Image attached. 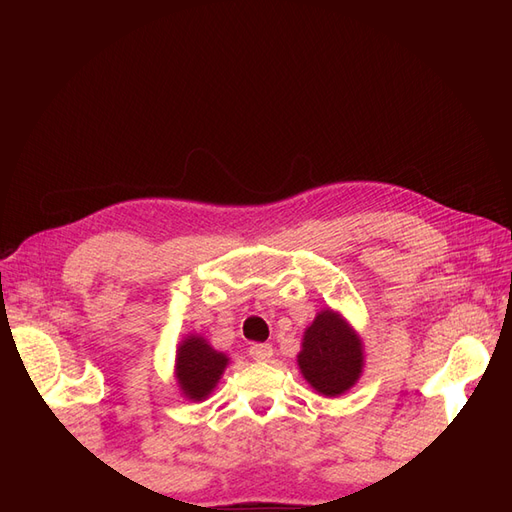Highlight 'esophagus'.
Instances as JSON below:
<instances>
[{
  "label": "esophagus",
  "instance_id": "esophagus-1",
  "mask_svg": "<svg viewBox=\"0 0 512 512\" xmlns=\"http://www.w3.org/2000/svg\"><path fill=\"white\" fill-rule=\"evenodd\" d=\"M250 356L254 361H269L273 356V348H271V344H252Z\"/></svg>",
  "mask_w": 512,
  "mask_h": 512
}]
</instances>
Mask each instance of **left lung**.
<instances>
[{
  "label": "left lung",
  "instance_id": "1",
  "mask_svg": "<svg viewBox=\"0 0 512 512\" xmlns=\"http://www.w3.org/2000/svg\"><path fill=\"white\" fill-rule=\"evenodd\" d=\"M299 367L318 393L327 397L342 395L361 376V339L342 316L324 309L303 335Z\"/></svg>",
  "mask_w": 512,
  "mask_h": 512
}]
</instances>
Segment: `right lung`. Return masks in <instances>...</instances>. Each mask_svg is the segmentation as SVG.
<instances>
[{
	"label": "right lung",
	"mask_w": 512,
	"mask_h": 512,
	"mask_svg": "<svg viewBox=\"0 0 512 512\" xmlns=\"http://www.w3.org/2000/svg\"><path fill=\"white\" fill-rule=\"evenodd\" d=\"M228 359L213 350L203 337L192 335L177 350V380L181 391L194 401L205 399L218 384Z\"/></svg>",
	"instance_id": "1"
}]
</instances>
